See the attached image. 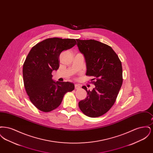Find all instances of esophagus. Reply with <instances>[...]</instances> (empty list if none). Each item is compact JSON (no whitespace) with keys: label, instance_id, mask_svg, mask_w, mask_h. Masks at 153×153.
Listing matches in <instances>:
<instances>
[{"label":"esophagus","instance_id":"esophagus-1","mask_svg":"<svg viewBox=\"0 0 153 153\" xmlns=\"http://www.w3.org/2000/svg\"><path fill=\"white\" fill-rule=\"evenodd\" d=\"M74 87H75V89H79L80 88V86L79 85H78V84H75L74 85Z\"/></svg>","mask_w":153,"mask_h":153}]
</instances>
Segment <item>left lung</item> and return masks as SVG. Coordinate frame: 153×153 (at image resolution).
<instances>
[{"label":"left lung","instance_id":"8db88e82","mask_svg":"<svg viewBox=\"0 0 153 153\" xmlns=\"http://www.w3.org/2000/svg\"><path fill=\"white\" fill-rule=\"evenodd\" d=\"M79 49L85 58L86 75L93 76L92 91L82 86L87 97L79 102L80 110L91 117L107 113L117 100L123 83L122 63L111 46L94 39H76Z\"/></svg>","mask_w":153,"mask_h":153}]
</instances>
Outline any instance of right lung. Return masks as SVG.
Listing matches in <instances>:
<instances>
[{"mask_svg":"<svg viewBox=\"0 0 153 153\" xmlns=\"http://www.w3.org/2000/svg\"><path fill=\"white\" fill-rule=\"evenodd\" d=\"M74 39L51 38L34 46L23 65L24 87L30 100L45 112L56 109L64 95L74 90L71 82H54L53 71L59 66L61 53L76 45Z\"/></svg>","mask_w":153,"mask_h":153,"instance_id":"add662e5","label":"right lung"}]
</instances>
